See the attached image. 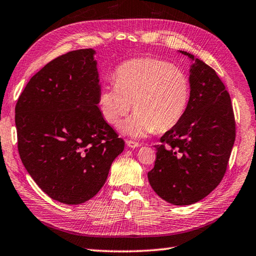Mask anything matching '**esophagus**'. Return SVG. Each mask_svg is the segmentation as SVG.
Returning <instances> with one entry per match:
<instances>
[{
  "label": "esophagus",
  "mask_w": 256,
  "mask_h": 256,
  "mask_svg": "<svg viewBox=\"0 0 256 256\" xmlns=\"http://www.w3.org/2000/svg\"><path fill=\"white\" fill-rule=\"evenodd\" d=\"M126 144L129 148H138L140 147V144L137 142H134V140H126Z\"/></svg>",
  "instance_id": "1"
}]
</instances>
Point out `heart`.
Segmentation results:
<instances>
[{"label": "heart", "mask_w": 256, "mask_h": 256, "mask_svg": "<svg viewBox=\"0 0 256 256\" xmlns=\"http://www.w3.org/2000/svg\"><path fill=\"white\" fill-rule=\"evenodd\" d=\"M114 80V84L101 86L99 112L109 124L117 126L132 104L134 114L122 126L132 137L174 128L190 106V78L168 61L155 58L124 61L116 69Z\"/></svg>", "instance_id": "obj_1"}]
</instances>
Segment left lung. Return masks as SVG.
I'll use <instances>...</instances> for the list:
<instances>
[{"label":"left lung","mask_w":256,"mask_h":256,"mask_svg":"<svg viewBox=\"0 0 256 256\" xmlns=\"http://www.w3.org/2000/svg\"><path fill=\"white\" fill-rule=\"evenodd\" d=\"M180 52L192 61L190 106L156 146L148 180L164 200L182 206L203 200L223 180L235 142V119L230 94L215 70Z\"/></svg>","instance_id":"left-lung-1"}]
</instances>
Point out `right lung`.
<instances>
[{"mask_svg": "<svg viewBox=\"0 0 256 256\" xmlns=\"http://www.w3.org/2000/svg\"><path fill=\"white\" fill-rule=\"evenodd\" d=\"M94 49L56 58L32 76L16 106L24 167L52 200L78 205L107 180L124 142L101 116Z\"/></svg>", "mask_w": 256, "mask_h": 256, "instance_id": "obj_1", "label": "right lung"}]
</instances>
